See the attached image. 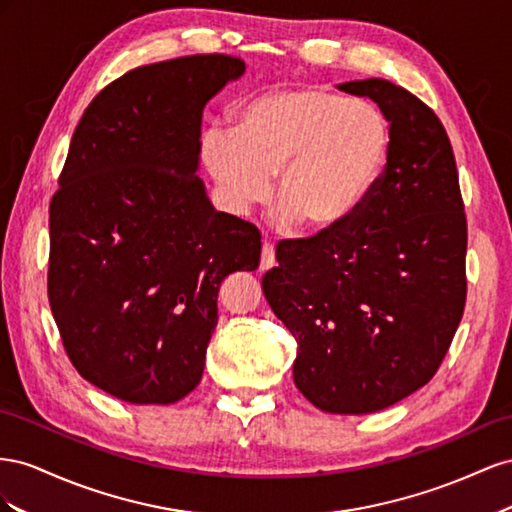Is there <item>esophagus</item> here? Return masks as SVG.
Instances as JSON below:
<instances>
[{"label":"esophagus","instance_id":"esophagus-1","mask_svg":"<svg viewBox=\"0 0 512 512\" xmlns=\"http://www.w3.org/2000/svg\"><path fill=\"white\" fill-rule=\"evenodd\" d=\"M274 264V246L270 242H264V246H261V270H270Z\"/></svg>","mask_w":512,"mask_h":512}]
</instances>
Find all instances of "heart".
<instances>
[{"mask_svg": "<svg viewBox=\"0 0 512 512\" xmlns=\"http://www.w3.org/2000/svg\"><path fill=\"white\" fill-rule=\"evenodd\" d=\"M390 126L367 98L326 87H276L240 109L233 130L212 126L201 156L231 210L270 195L285 218L304 229L347 221L367 199L386 165Z\"/></svg>", "mask_w": 512, "mask_h": 512, "instance_id": "obj_1", "label": "heart"}]
</instances>
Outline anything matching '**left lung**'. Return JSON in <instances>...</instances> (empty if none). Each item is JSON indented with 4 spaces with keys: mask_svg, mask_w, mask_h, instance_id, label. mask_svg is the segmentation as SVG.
Masks as SVG:
<instances>
[{
    "mask_svg": "<svg viewBox=\"0 0 512 512\" xmlns=\"http://www.w3.org/2000/svg\"><path fill=\"white\" fill-rule=\"evenodd\" d=\"M339 87L384 111L386 167L347 221L276 244L279 266L261 285L298 343L304 397L330 414H371L440 369L465 309L467 221L433 109L386 79Z\"/></svg>",
    "mask_w": 512,
    "mask_h": 512,
    "instance_id": "8db88e82",
    "label": "left lung"
}]
</instances>
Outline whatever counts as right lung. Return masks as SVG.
<instances>
[{
	"instance_id": "1",
	"label": "right lung",
	"mask_w": 512,
	"mask_h": 512,
	"mask_svg": "<svg viewBox=\"0 0 512 512\" xmlns=\"http://www.w3.org/2000/svg\"><path fill=\"white\" fill-rule=\"evenodd\" d=\"M240 57L128 70L87 105L49 206V304L81 377L128 403H175L203 375L227 274L255 270V225L216 212L195 171L201 113Z\"/></svg>"
}]
</instances>
